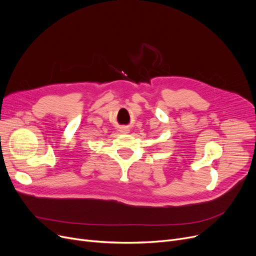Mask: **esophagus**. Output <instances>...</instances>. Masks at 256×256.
<instances>
[{
  "label": "esophagus",
  "mask_w": 256,
  "mask_h": 256,
  "mask_svg": "<svg viewBox=\"0 0 256 256\" xmlns=\"http://www.w3.org/2000/svg\"><path fill=\"white\" fill-rule=\"evenodd\" d=\"M128 130V128L126 126H124V128H120V132H126Z\"/></svg>",
  "instance_id": "obj_1"
}]
</instances>
